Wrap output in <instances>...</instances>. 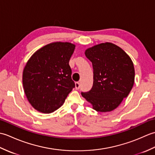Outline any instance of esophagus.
Returning <instances> with one entry per match:
<instances>
[{"instance_id": "1", "label": "esophagus", "mask_w": 155, "mask_h": 155, "mask_svg": "<svg viewBox=\"0 0 155 155\" xmlns=\"http://www.w3.org/2000/svg\"><path fill=\"white\" fill-rule=\"evenodd\" d=\"M80 88V83L78 82H76L75 83V88L77 90H78Z\"/></svg>"}]
</instances>
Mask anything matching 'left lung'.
Segmentation results:
<instances>
[{
	"label": "left lung",
	"instance_id": "left-lung-1",
	"mask_svg": "<svg viewBox=\"0 0 155 155\" xmlns=\"http://www.w3.org/2000/svg\"><path fill=\"white\" fill-rule=\"evenodd\" d=\"M93 67V85L87 93H81L101 113L110 112L119 106L133 87L134 68L130 57L111 42L101 43L84 52Z\"/></svg>",
	"mask_w": 155,
	"mask_h": 155
}]
</instances>
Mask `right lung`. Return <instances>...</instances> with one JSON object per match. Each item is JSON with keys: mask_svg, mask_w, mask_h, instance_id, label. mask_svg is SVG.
Instances as JSON below:
<instances>
[{"mask_svg": "<svg viewBox=\"0 0 155 155\" xmlns=\"http://www.w3.org/2000/svg\"><path fill=\"white\" fill-rule=\"evenodd\" d=\"M74 48L71 42H51L36 51L26 64L24 92L29 103L40 113L57 110L75 87L69 66Z\"/></svg>", "mask_w": 155, "mask_h": 155, "instance_id": "obj_1", "label": "right lung"}]
</instances>
